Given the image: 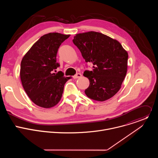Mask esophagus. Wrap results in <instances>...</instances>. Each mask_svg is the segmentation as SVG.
<instances>
[{"label":"esophagus","mask_w":158,"mask_h":158,"mask_svg":"<svg viewBox=\"0 0 158 158\" xmlns=\"http://www.w3.org/2000/svg\"><path fill=\"white\" fill-rule=\"evenodd\" d=\"M82 77V74H80V73H78V74H77L76 75L74 76H73V78H74V79H78V78H80V77Z\"/></svg>","instance_id":"esophagus-1"}]
</instances>
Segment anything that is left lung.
<instances>
[{
  "label": "left lung",
  "instance_id": "left-lung-1",
  "mask_svg": "<svg viewBox=\"0 0 158 158\" xmlns=\"http://www.w3.org/2000/svg\"><path fill=\"white\" fill-rule=\"evenodd\" d=\"M73 41L85 62L94 65L93 71L84 73L90 82L86 96L98 101L113 97L127 73V52L118 40L94 31L77 34Z\"/></svg>",
  "mask_w": 158,
  "mask_h": 158
}]
</instances>
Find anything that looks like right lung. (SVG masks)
Listing matches in <instances>:
<instances>
[{
    "label": "right lung",
    "mask_w": 158,
    "mask_h": 158,
    "mask_svg": "<svg viewBox=\"0 0 158 158\" xmlns=\"http://www.w3.org/2000/svg\"><path fill=\"white\" fill-rule=\"evenodd\" d=\"M69 36L58 32L45 34L22 59L20 76L22 86L38 106L51 108L57 105L61 99L64 84L72 78L64 76L60 71L54 73L59 66L56 62L58 49Z\"/></svg>",
    "instance_id": "1"
}]
</instances>
